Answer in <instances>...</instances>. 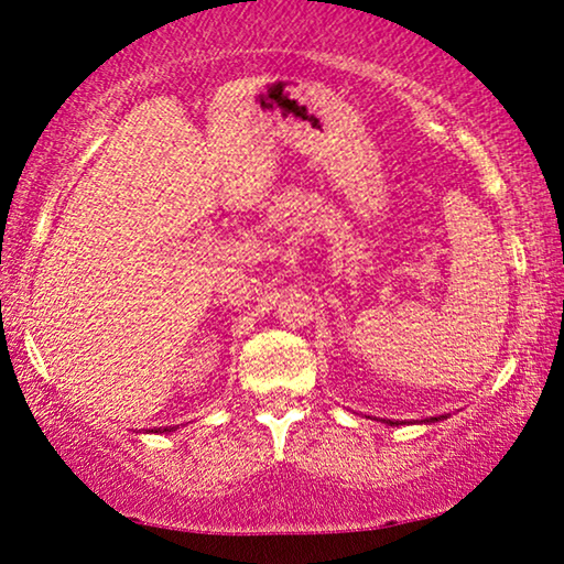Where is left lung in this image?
<instances>
[{"label":"left lung","mask_w":564,"mask_h":564,"mask_svg":"<svg viewBox=\"0 0 564 564\" xmlns=\"http://www.w3.org/2000/svg\"><path fill=\"white\" fill-rule=\"evenodd\" d=\"M446 415H434V419H426L423 423H436V421H444ZM384 423H390V426H395V421H384Z\"/></svg>","instance_id":"1"}]
</instances>
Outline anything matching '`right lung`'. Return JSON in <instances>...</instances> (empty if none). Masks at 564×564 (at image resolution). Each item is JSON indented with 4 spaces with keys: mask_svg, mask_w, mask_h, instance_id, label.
<instances>
[{
    "mask_svg": "<svg viewBox=\"0 0 564 564\" xmlns=\"http://www.w3.org/2000/svg\"><path fill=\"white\" fill-rule=\"evenodd\" d=\"M164 431H176V426H166V429H153V434H164Z\"/></svg>",
    "mask_w": 564,
    "mask_h": 564,
    "instance_id": "obj_1",
    "label": "right lung"
}]
</instances>
